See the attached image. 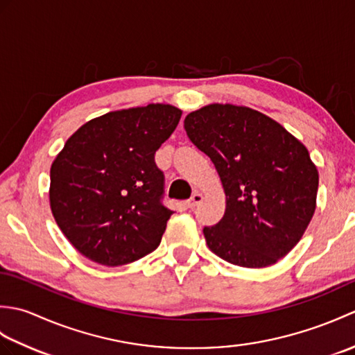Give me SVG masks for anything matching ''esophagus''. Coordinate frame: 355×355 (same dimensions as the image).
I'll list each match as a JSON object with an SVG mask.
<instances>
[{"instance_id": "1", "label": "esophagus", "mask_w": 355, "mask_h": 355, "mask_svg": "<svg viewBox=\"0 0 355 355\" xmlns=\"http://www.w3.org/2000/svg\"><path fill=\"white\" fill-rule=\"evenodd\" d=\"M201 201H202V195L198 193V192H195V193L192 195V197L186 201V206L189 207V209H195V207H197V206L200 205Z\"/></svg>"}]
</instances>
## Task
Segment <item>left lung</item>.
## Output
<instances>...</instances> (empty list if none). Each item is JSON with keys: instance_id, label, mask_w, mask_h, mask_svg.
I'll list each match as a JSON object with an SVG mask.
<instances>
[{"instance_id": "1", "label": "left lung", "mask_w": 355, "mask_h": 355, "mask_svg": "<svg viewBox=\"0 0 355 355\" xmlns=\"http://www.w3.org/2000/svg\"><path fill=\"white\" fill-rule=\"evenodd\" d=\"M184 130L212 160L225 193L223 220L202 230L210 250L245 268L288 254L318 198L319 172L304 143L271 117L232 103L189 112Z\"/></svg>"}]
</instances>
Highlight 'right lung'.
<instances>
[{
  "instance_id": "obj_1",
  "label": "right lung",
  "mask_w": 355,
  "mask_h": 355,
  "mask_svg": "<svg viewBox=\"0 0 355 355\" xmlns=\"http://www.w3.org/2000/svg\"><path fill=\"white\" fill-rule=\"evenodd\" d=\"M182 110L169 103L111 111L88 120L50 168V209L76 250L101 266L137 261L160 245L173 214L162 205L155 150Z\"/></svg>"
}]
</instances>
